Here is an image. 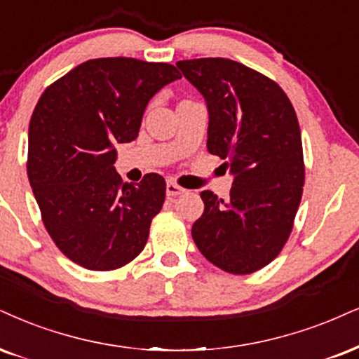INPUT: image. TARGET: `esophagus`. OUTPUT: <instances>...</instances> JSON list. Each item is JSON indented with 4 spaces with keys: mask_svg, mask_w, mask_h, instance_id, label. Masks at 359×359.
I'll use <instances>...</instances> for the list:
<instances>
[{
    "mask_svg": "<svg viewBox=\"0 0 359 359\" xmlns=\"http://www.w3.org/2000/svg\"><path fill=\"white\" fill-rule=\"evenodd\" d=\"M187 193V189L183 187H180L178 183H175V181H168L166 183V194L168 196H178V194H183Z\"/></svg>",
    "mask_w": 359,
    "mask_h": 359,
    "instance_id": "1",
    "label": "esophagus"
}]
</instances>
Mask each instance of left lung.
Masks as SVG:
<instances>
[{
	"instance_id": "1",
	"label": "left lung",
	"mask_w": 359,
	"mask_h": 359,
	"mask_svg": "<svg viewBox=\"0 0 359 359\" xmlns=\"http://www.w3.org/2000/svg\"><path fill=\"white\" fill-rule=\"evenodd\" d=\"M176 66L205 96L208 151L234 175L226 201L201 191L205 211L191 234L223 271L251 274L285 248L302 201L304 159L299 123L280 85L238 61L200 57Z\"/></svg>"
}]
</instances>
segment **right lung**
Listing matches in <instances>:
<instances>
[{"label":"right lung","mask_w":359,"mask_h":359,"mask_svg":"<svg viewBox=\"0 0 359 359\" xmlns=\"http://www.w3.org/2000/svg\"><path fill=\"white\" fill-rule=\"evenodd\" d=\"M180 78L168 63L98 57L39 96L26 170L44 228L79 266L113 271L144 250L166 183L156 172L123 183L113 166L114 144L136 140L148 101Z\"/></svg>","instance_id":"obj_1"}]
</instances>
